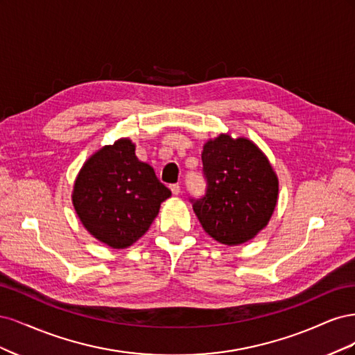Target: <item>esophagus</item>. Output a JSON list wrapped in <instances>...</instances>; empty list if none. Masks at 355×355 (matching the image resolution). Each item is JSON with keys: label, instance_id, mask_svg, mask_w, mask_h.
<instances>
[{"label": "esophagus", "instance_id": "34e87169", "mask_svg": "<svg viewBox=\"0 0 355 355\" xmlns=\"http://www.w3.org/2000/svg\"><path fill=\"white\" fill-rule=\"evenodd\" d=\"M170 191H171V194H173V196H179L180 187L179 185H170Z\"/></svg>", "mask_w": 355, "mask_h": 355}]
</instances>
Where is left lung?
<instances>
[{"label": "left lung", "mask_w": 355, "mask_h": 355, "mask_svg": "<svg viewBox=\"0 0 355 355\" xmlns=\"http://www.w3.org/2000/svg\"><path fill=\"white\" fill-rule=\"evenodd\" d=\"M201 159L206 196L191 201L202 230L225 245L254 239L278 200V178L270 159L250 139L228 133L209 139Z\"/></svg>", "instance_id": "1"}]
</instances>
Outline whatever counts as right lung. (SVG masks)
<instances>
[{"label":"right lung","instance_id":"1","mask_svg":"<svg viewBox=\"0 0 355 355\" xmlns=\"http://www.w3.org/2000/svg\"><path fill=\"white\" fill-rule=\"evenodd\" d=\"M121 137L87 158L73 182L75 213L96 240L127 249L149 230L171 192Z\"/></svg>","mask_w":355,"mask_h":355}]
</instances>
